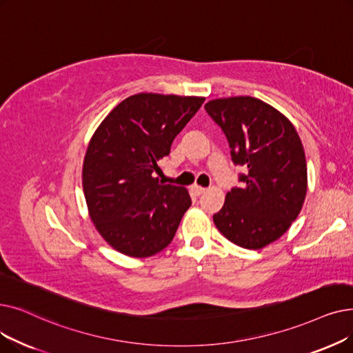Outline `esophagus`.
<instances>
[{
	"label": "esophagus",
	"instance_id": "1",
	"mask_svg": "<svg viewBox=\"0 0 353 353\" xmlns=\"http://www.w3.org/2000/svg\"><path fill=\"white\" fill-rule=\"evenodd\" d=\"M190 192H192L193 194H196V196H201L202 193L206 192V189L202 188V186H199V185H192V186H190Z\"/></svg>",
	"mask_w": 353,
	"mask_h": 353
}]
</instances>
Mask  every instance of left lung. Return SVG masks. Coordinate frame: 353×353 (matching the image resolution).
Masks as SVG:
<instances>
[{"label": "left lung", "mask_w": 353, "mask_h": 353, "mask_svg": "<svg viewBox=\"0 0 353 353\" xmlns=\"http://www.w3.org/2000/svg\"><path fill=\"white\" fill-rule=\"evenodd\" d=\"M205 110L225 132L234 163L248 168L213 222L238 247L261 250L288 231L303 208L307 163L300 137L285 115L252 97L212 99Z\"/></svg>", "instance_id": "8db88e82"}]
</instances>
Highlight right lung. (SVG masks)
Instances as JSON below:
<instances>
[{"mask_svg": "<svg viewBox=\"0 0 353 353\" xmlns=\"http://www.w3.org/2000/svg\"><path fill=\"white\" fill-rule=\"evenodd\" d=\"M203 101L137 94L118 103L92 135L83 193L97 231L115 251L145 258L173 241L192 199L188 189L161 185L152 173Z\"/></svg>", "mask_w": 353, "mask_h": 353, "instance_id": "right-lung-1", "label": "right lung"}]
</instances>
